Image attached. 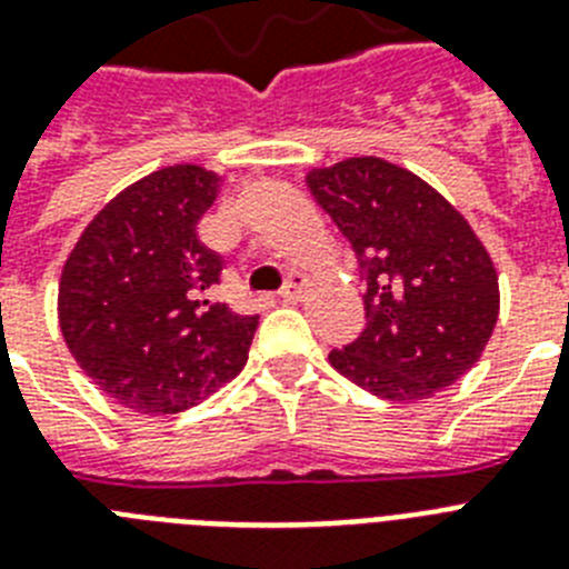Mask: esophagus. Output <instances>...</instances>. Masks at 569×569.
I'll return each instance as SVG.
<instances>
[{"instance_id": "esophagus-1", "label": "esophagus", "mask_w": 569, "mask_h": 569, "mask_svg": "<svg viewBox=\"0 0 569 569\" xmlns=\"http://www.w3.org/2000/svg\"><path fill=\"white\" fill-rule=\"evenodd\" d=\"M308 288V276L305 273H290L288 281H284V288H281V302H299Z\"/></svg>"}]
</instances>
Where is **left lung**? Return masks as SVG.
<instances>
[{
    "mask_svg": "<svg viewBox=\"0 0 569 569\" xmlns=\"http://www.w3.org/2000/svg\"><path fill=\"white\" fill-rule=\"evenodd\" d=\"M308 187L359 261L366 331L328 353L382 400H426L458 382L498 322L487 247L440 192L380 158L313 169Z\"/></svg>",
    "mask_w": 569,
    "mask_h": 569,
    "instance_id": "left-lung-1",
    "label": "left lung"
}]
</instances>
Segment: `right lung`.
I'll return each mask as SVG.
<instances>
[{"label": "right lung", "mask_w": 569, "mask_h": 569, "mask_svg": "<svg viewBox=\"0 0 569 569\" xmlns=\"http://www.w3.org/2000/svg\"><path fill=\"white\" fill-rule=\"evenodd\" d=\"M218 174L167 167L97 212L60 279V328L100 391L140 415H178L247 362L259 313L221 302L224 259L198 238Z\"/></svg>", "instance_id": "1"}]
</instances>
